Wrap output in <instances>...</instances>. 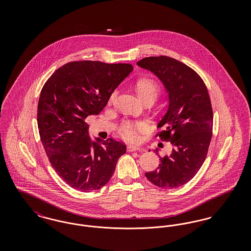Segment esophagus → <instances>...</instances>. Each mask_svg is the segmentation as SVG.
I'll return each mask as SVG.
<instances>
[{"mask_svg": "<svg viewBox=\"0 0 251 251\" xmlns=\"http://www.w3.org/2000/svg\"><path fill=\"white\" fill-rule=\"evenodd\" d=\"M127 151H128L129 152H131V151H141V148L136 147V146H128V147H127Z\"/></svg>", "mask_w": 251, "mask_h": 251, "instance_id": "esophagus-1", "label": "esophagus"}]
</instances>
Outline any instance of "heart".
Wrapping results in <instances>:
<instances>
[{
	"label": "heart",
	"instance_id": "heart-1",
	"mask_svg": "<svg viewBox=\"0 0 251 251\" xmlns=\"http://www.w3.org/2000/svg\"><path fill=\"white\" fill-rule=\"evenodd\" d=\"M135 90L144 102L149 100L153 102L157 96L160 93V86L152 79L141 78L135 84ZM115 95L116 94L114 93L111 97V99H114ZM136 128H137L136 124L130 121H126L121 125V131L124 137L133 140L137 137Z\"/></svg>",
	"mask_w": 251,
	"mask_h": 251
}]
</instances>
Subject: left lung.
Masks as SVG:
<instances>
[{"instance_id": "1", "label": "left lung", "mask_w": 251, "mask_h": 251, "mask_svg": "<svg viewBox=\"0 0 251 251\" xmlns=\"http://www.w3.org/2000/svg\"><path fill=\"white\" fill-rule=\"evenodd\" d=\"M137 66L154 73L168 92V109L158 123L162 140L172 144L170 155L146 177L163 189L179 187L202 166L213 134V109L201 77L190 67L166 55L146 57ZM158 154V150H155Z\"/></svg>"}]
</instances>
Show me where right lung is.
<instances>
[{"label":"right lung","instance_id":"right-lung-1","mask_svg":"<svg viewBox=\"0 0 251 251\" xmlns=\"http://www.w3.org/2000/svg\"><path fill=\"white\" fill-rule=\"evenodd\" d=\"M133 70L131 64L73 61L52 73L37 105V126L49 161L71 187L98 190L112 178L124 143L92 141L85 119L99 115L114 90Z\"/></svg>","mask_w":251,"mask_h":251}]
</instances>
